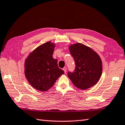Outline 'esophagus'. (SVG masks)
I'll list each match as a JSON object with an SVG mask.
<instances>
[{
    "label": "esophagus",
    "mask_w": 125,
    "mask_h": 125,
    "mask_svg": "<svg viewBox=\"0 0 125 125\" xmlns=\"http://www.w3.org/2000/svg\"><path fill=\"white\" fill-rule=\"evenodd\" d=\"M62 70H63V71H64V72L66 73V72H67V68H66V67H63Z\"/></svg>",
    "instance_id": "esophagus-1"
}]
</instances>
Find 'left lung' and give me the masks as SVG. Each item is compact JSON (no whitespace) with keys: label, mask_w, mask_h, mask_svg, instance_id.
Listing matches in <instances>:
<instances>
[{"label":"left lung","mask_w":125,"mask_h":125,"mask_svg":"<svg viewBox=\"0 0 125 125\" xmlns=\"http://www.w3.org/2000/svg\"><path fill=\"white\" fill-rule=\"evenodd\" d=\"M70 53L75 63L73 72L68 76L73 84L80 89L90 88L99 81L102 73V62L99 55L81 43L71 45Z\"/></svg>","instance_id":"obj_1"}]
</instances>
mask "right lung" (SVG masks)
I'll return each mask as SVG.
<instances>
[{"label":"right lung","mask_w":125,"mask_h":125,"mask_svg":"<svg viewBox=\"0 0 125 125\" xmlns=\"http://www.w3.org/2000/svg\"><path fill=\"white\" fill-rule=\"evenodd\" d=\"M54 47L51 42L44 43L31 52L25 60V76L32 87L38 90H48L64 74L58 67L57 60L52 56Z\"/></svg>","instance_id":"obj_1"}]
</instances>
